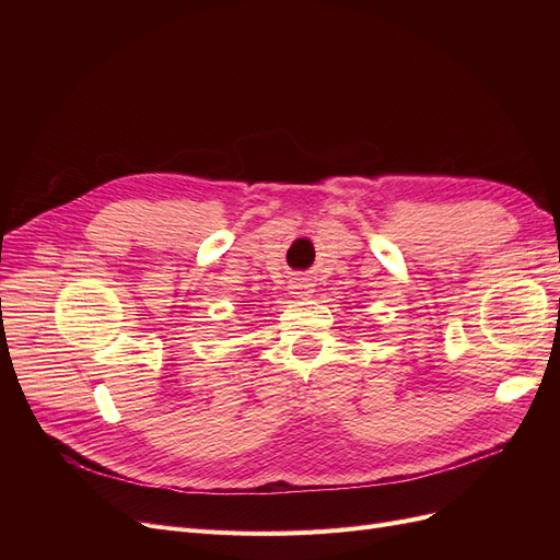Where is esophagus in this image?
Returning <instances> with one entry per match:
<instances>
[{
    "mask_svg": "<svg viewBox=\"0 0 560 560\" xmlns=\"http://www.w3.org/2000/svg\"><path fill=\"white\" fill-rule=\"evenodd\" d=\"M290 294L294 299H311L313 294V284H311V278L306 276H294L290 280Z\"/></svg>",
    "mask_w": 560,
    "mask_h": 560,
    "instance_id": "34e87169",
    "label": "esophagus"
}]
</instances>
